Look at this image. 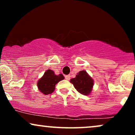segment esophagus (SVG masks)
<instances>
[{"label":"esophagus","mask_w":135,"mask_h":135,"mask_svg":"<svg viewBox=\"0 0 135 135\" xmlns=\"http://www.w3.org/2000/svg\"><path fill=\"white\" fill-rule=\"evenodd\" d=\"M65 79L67 80H69L70 79V75H65Z\"/></svg>","instance_id":"34e87169"}]
</instances>
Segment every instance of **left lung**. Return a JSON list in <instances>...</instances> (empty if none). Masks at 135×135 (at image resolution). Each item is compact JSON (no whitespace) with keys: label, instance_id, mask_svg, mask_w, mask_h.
I'll use <instances>...</instances> for the list:
<instances>
[{"label":"left lung","instance_id":"obj_1","mask_svg":"<svg viewBox=\"0 0 135 135\" xmlns=\"http://www.w3.org/2000/svg\"><path fill=\"white\" fill-rule=\"evenodd\" d=\"M70 83L74 85L77 91L83 95H89L94 84L93 79L84 70L77 73L75 78L71 79Z\"/></svg>","mask_w":135,"mask_h":135}]
</instances>
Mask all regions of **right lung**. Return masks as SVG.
I'll return each instance as SVG.
<instances>
[{"label":"right lung","mask_w":135,"mask_h":135,"mask_svg":"<svg viewBox=\"0 0 135 135\" xmlns=\"http://www.w3.org/2000/svg\"><path fill=\"white\" fill-rule=\"evenodd\" d=\"M64 76L61 74L56 75L51 70L49 69L38 80L37 87L42 93L46 94H51L55 89V86L57 83L64 79Z\"/></svg>","instance_id":"1"}]
</instances>
